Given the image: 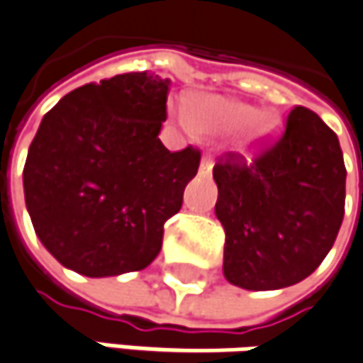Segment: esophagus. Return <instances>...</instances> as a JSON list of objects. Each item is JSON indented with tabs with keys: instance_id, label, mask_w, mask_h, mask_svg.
<instances>
[{
	"instance_id": "obj_1",
	"label": "esophagus",
	"mask_w": 363,
	"mask_h": 363,
	"mask_svg": "<svg viewBox=\"0 0 363 363\" xmlns=\"http://www.w3.org/2000/svg\"><path fill=\"white\" fill-rule=\"evenodd\" d=\"M213 168V162H211V156H203L201 158V166H199V174L207 177Z\"/></svg>"
}]
</instances>
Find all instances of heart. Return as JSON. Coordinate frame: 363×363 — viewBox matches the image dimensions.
<instances>
[{
    "mask_svg": "<svg viewBox=\"0 0 363 363\" xmlns=\"http://www.w3.org/2000/svg\"><path fill=\"white\" fill-rule=\"evenodd\" d=\"M172 113L186 131H203L211 135H230L242 131L238 150L252 154L267 141L275 138L279 129V117L275 113H259V108L222 96H203L195 102L193 111L177 102Z\"/></svg>",
    "mask_w": 363,
    "mask_h": 363,
    "instance_id": "heart-1",
    "label": "heart"
}]
</instances>
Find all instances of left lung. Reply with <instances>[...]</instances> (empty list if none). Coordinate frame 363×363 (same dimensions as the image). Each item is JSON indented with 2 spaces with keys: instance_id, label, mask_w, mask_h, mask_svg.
Segmentation results:
<instances>
[{
  "instance_id": "8db88e82",
  "label": "left lung",
  "mask_w": 363,
  "mask_h": 363,
  "mask_svg": "<svg viewBox=\"0 0 363 363\" xmlns=\"http://www.w3.org/2000/svg\"><path fill=\"white\" fill-rule=\"evenodd\" d=\"M345 177L335 131L304 106L291 108L284 133L250 164L232 152L220 158L213 179L225 279L255 291L306 279L339 234Z\"/></svg>"
}]
</instances>
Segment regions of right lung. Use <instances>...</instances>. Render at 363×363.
I'll return each instance as SVG.
<instances>
[{
  "mask_svg": "<svg viewBox=\"0 0 363 363\" xmlns=\"http://www.w3.org/2000/svg\"><path fill=\"white\" fill-rule=\"evenodd\" d=\"M170 79L147 72L86 84L43 117L24 164L34 232L63 267L108 277L150 265L201 152L164 147Z\"/></svg>",
  "mask_w": 363,
  "mask_h": 363,
  "instance_id": "add662e5",
  "label": "right lung"
}]
</instances>
